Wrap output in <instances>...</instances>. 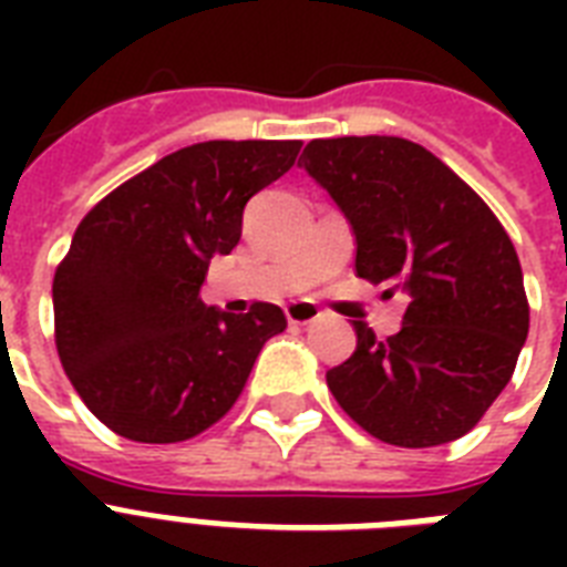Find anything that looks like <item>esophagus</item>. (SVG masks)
Segmentation results:
<instances>
[{"instance_id":"34e87169","label":"esophagus","mask_w":567,"mask_h":567,"mask_svg":"<svg viewBox=\"0 0 567 567\" xmlns=\"http://www.w3.org/2000/svg\"><path fill=\"white\" fill-rule=\"evenodd\" d=\"M285 318L293 327H309V323H315L320 318V309L315 302H288L285 306Z\"/></svg>"}]
</instances>
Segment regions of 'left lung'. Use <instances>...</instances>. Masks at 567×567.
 Instances as JSON below:
<instances>
[{"label":"left lung","mask_w":567,"mask_h":567,"mask_svg":"<svg viewBox=\"0 0 567 567\" xmlns=\"http://www.w3.org/2000/svg\"><path fill=\"white\" fill-rule=\"evenodd\" d=\"M306 167L353 226L355 274L405 293L391 338L355 320V353L327 373L338 405L394 447H439L480 423L515 373L529 302L509 235L421 144L311 141Z\"/></svg>","instance_id":"1"}]
</instances>
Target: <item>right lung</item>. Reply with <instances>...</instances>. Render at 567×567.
<instances>
[{
    "instance_id": "right-lung-1",
    "label": "right lung",
    "mask_w": 567,
    "mask_h": 567,
    "mask_svg": "<svg viewBox=\"0 0 567 567\" xmlns=\"http://www.w3.org/2000/svg\"><path fill=\"white\" fill-rule=\"evenodd\" d=\"M300 146H185L84 214L52 279L55 347L109 430L141 444L194 439L229 412L267 338L288 327L274 302L205 309L199 285L240 240L249 196L291 171Z\"/></svg>"
}]
</instances>
